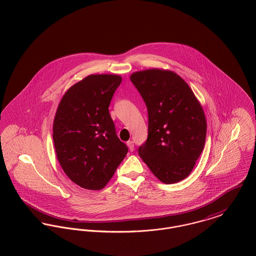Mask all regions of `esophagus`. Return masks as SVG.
Listing matches in <instances>:
<instances>
[{
    "instance_id": "esophagus-1",
    "label": "esophagus",
    "mask_w": 256,
    "mask_h": 256,
    "mask_svg": "<svg viewBox=\"0 0 256 256\" xmlns=\"http://www.w3.org/2000/svg\"><path fill=\"white\" fill-rule=\"evenodd\" d=\"M126 144H128V148H130V151H134V142L130 140V142H128Z\"/></svg>"
}]
</instances>
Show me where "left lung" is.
Returning a JSON list of instances; mask_svg holds the SVG:
<instances>
[{
	"label": "left lung",
	"instance_id": "obj_1",
	"mask_svg": "<svg viewBox=\"0 0 256 256\" xmlns=\"http://www.w3.org/2000/svg\"><path fill=\"white\" fill-rule=\"evenodd\" d=\"M130 80L148 112V136L138 148L140 156L165 184L186 178L206 138V120L196 97L188 84L170 70L138 72Z\"/></svg>",
	"mask_w": 256,
	"mask_h": 256
}]
</instances>
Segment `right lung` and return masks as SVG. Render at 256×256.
<instances>
[{
    "label": "right lung",
    "instance_id": "1",
    "mask_svg": "<svg viewBox=\"0 0 256 256\" xmlns=\"http://www.w3.org/2000/svg\"><path fill=\"white\" fill-rule=\"evenodd\" d=\"M122 78L91 74L60 100L53 126L58 160L80 186L98 190L111 180L128 148L116 136L109 106Z\"/></svg>",
    "mask_w": 256,
    "mask_h": 256
}]
</instances>
